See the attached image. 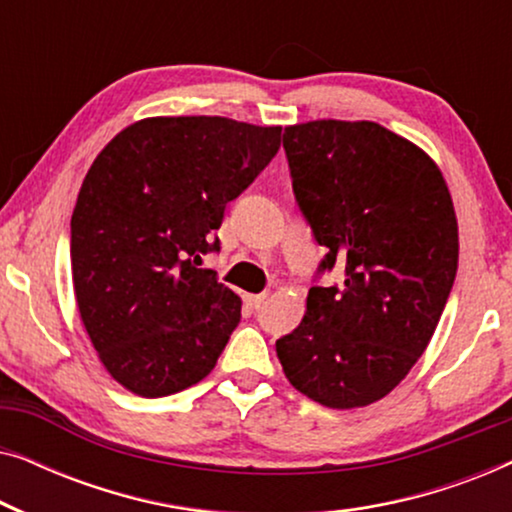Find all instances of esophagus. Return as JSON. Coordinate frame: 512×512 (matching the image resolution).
Listing matches in <instances>:
<instances>
[{
    "label": "esophagus",
    "mask_w": 512,
    "mask_h": 512,
    "mask_svg": "<svg viewBox=\"0 0 512 512\" xmlns=\"http://www.w3.org/2000/svg\"><path fill=\"white\" fill-rule=\"evenodd\" d=\"M268 298H270V293H251V296H247V303L251 305V307H261V305H265L268 303Z\"/></svg>",
    "instance_id": "esophagus-1"
}]
</instances>
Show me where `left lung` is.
Segmentation results:
<instances>
[{
  "label": "left lung",
  "mask_w": 512,
  "mask_h": 512,
  "mask_svg": "<svg viewBox=\"0 0 512 512\" xmlns=\"http://www.w3.org/2000/svg\"><path fill=\"white\" fill-rule=\"evenodd\" d=\"M293 193L319 272L298 328L277 340L284 375L312 401L349 410L380 401L433 338L459 261V228L443 172L408 139L373 121L284 128Z\"/></svg>",
  "instance_id": "8db88e82"
}]
</instances>
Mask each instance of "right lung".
<instances>
[{
    "label": "right lung",
    "mask_w": 512,
    "mask_h": 512,
    "mask_svg": "<svg viewBox=\"0 0 512 512\" xmlns=\"http://www.w3.org/2000/svg\"><path fill=\"white\" fill-rule=\"evenodd\" d=\"M279 142V125L156 116L90 165L72 214L74 296L102 366L132 394H177L214 370L242 300L202 256Z\"/></svg>",
    "instance_id": "1"
}]
</instances>
